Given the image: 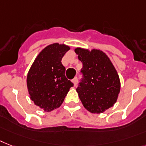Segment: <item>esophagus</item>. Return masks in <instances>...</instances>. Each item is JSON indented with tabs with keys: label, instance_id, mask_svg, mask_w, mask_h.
<instances>
[{
	"label": "esophagus",
	"instance_id": "1",
	"mask_svg": "<svg viewBox=\"0 0 146 146\" xmlns=\"http://www.w3.org/2000/svg\"><path fill=\"white\" fill-rule=\"evenodd\" d=\"M77 81H78V80H77V78H74V79L72 80V82H73V85H74V86H76V85Z\"/></svg>",
	"mask_w": 146,
	"mask_h": 146
}]
</instances>
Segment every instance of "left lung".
I'll list each match as a JSON object with an SVG mask.
<instances>
[{
  "label": "left lung",
  "instance_id": "1",
  "mask_svg": "<svg viewBox=\"0 0 146 146\" xmlns=\"http://www.w3.org/2000/svg\"><path fill=\"white\" fill-rule=\"evenodd\" d=\"M75 52L82 63L77 93L88 111L102 113L117 101L121 88L118 73L103 51L76 48Z\"/></svg>",
  "mask_w": 146,
  "mask_h": 146
}]
</instances>
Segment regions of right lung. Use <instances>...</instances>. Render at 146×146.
<instances>
[{"instance_id":"obj_1","label":"right lung","mask_w":146,"mask_h":146,"mask_svg":"<svg viewBox=\"0 0 146 146\" xmlns=\"http://www.w3.org/2000/svg\"><path fill=\"white\" fill-rule=\"evenodd\" d=\"M69 49L64 44L48 45L40 52L28 71L27 86L31 100L45 112L60 107L73 86L65 76V67L61 63Z\"/></svg>"}]
</instances>
